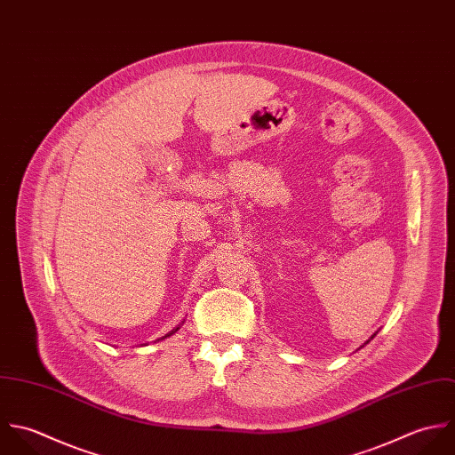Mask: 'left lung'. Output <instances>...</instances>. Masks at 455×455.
<instances>
[{"label": "left lung", "instance_id": "1", "mask_svg": "<svg viewBox=\"0 0 455 455\" xmlns=\"http://www.w3.org/2000/svg\"><path fill=\"white\" fill-rule=\"evenodd\" d=\"M374 336H376V334H374ZM374 336H372V338H374ZM372 338H371V339H372Z\"/></svg>", "mask_w": 455, "mask_h": 455}]
</instances>
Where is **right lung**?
I'll list each match as a JSON object with an SVG mask.
<instances>
[{"label": "right lung", "instance_id": "right-lung-1", "mask_svg": "<svg viewBox=\"0 0 455 455\" xmlns=\"http://www.w3.org/2000/svg\"><path fill=\"white\" fill-rule=\"evenodd\" d=\"M180 327H181V325H180ZM180 327H176V329H174V331H172V332H169V334H167V336H164V338H162V339H165V338H169V336H172V334H174V332H176V331H178V329H180Z\"/></svg>", "mask_w": 455, "mask_h": 455}]
</instances>
